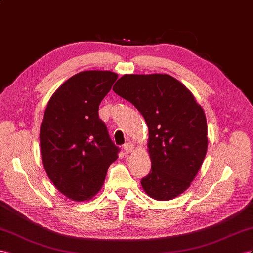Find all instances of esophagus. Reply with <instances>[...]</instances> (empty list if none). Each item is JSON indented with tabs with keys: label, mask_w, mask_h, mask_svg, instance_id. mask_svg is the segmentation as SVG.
<instances>
[{
	"label": "esophagus",
	"mask_w": 253,
	"mask_h": 253,
	"mask_svg": "<svg viewBox=\"0 0 253 253\" xmlns=\"http://www.w3.org/2000/svg\"><path fill=\"white\" fill-rule=\"evenodd\" d=\"M134 149V146H133V144L132 143H126L125 145H124V151L126 154H129V153H131V151Z\"/></svg>",
	"instance_id": "34e87169"
}]
</instances>
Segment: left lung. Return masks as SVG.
<instances>
[{
  "label": "left lung",
  "mask_w": 253,
  "mask_h": 253,
  "mask_svg": "<svg viewBox=\"0 0 253 253\" xmlns=\"http://www.w3.org/2000/svg\"><path fill=\"white\" fill-rule=\"evenodd\" d=\"M113 91L147 123L151 169L141 180L144 191L156 200L177 197L196 177L207 154L203 108L186 86L168 74H126Z\"/></svg>",
  "instance_id": "obj_1"
}]
</instances>
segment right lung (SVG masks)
I'll use <instances>...</instances> for the list:
<instances>
[{
  "label": "right lung",
  "mask_w": 253,
  "mask_h": 253,
  "mask_svg": "<svg viewBox=\"0 0 253 253\" xmlns=\"http://www.w3.org/2000/svg\"><path fill=\"white\" fill-rule=\"evenodd\" d=\"M117 79L110 71L81 72L48 100L40 127L42 162L56 189L74 201L94 196L118 159L120 148L98 117L99 104Z\"/></svg>",
  "instance_id": "add662e5"
}]
</instances>
